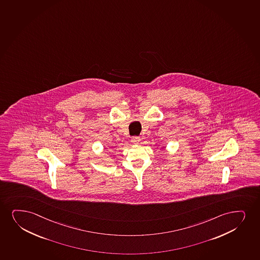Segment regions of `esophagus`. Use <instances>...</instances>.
I'll use <instances>...</instances> for the list:
<instances>
[{
  "label": "esophagus",
  "instance_id": "1",
  "mask_svg": "<svg viewBox=\"0 0 260 260\" xmlns=\"http://www.w3.org/2000/svg\"><path fill=\"white\" fill-rule=\"evenodd\" d=\"M140 142V138L139 137H133L132 138V143L133 144H137Z\"/></svg>",
  "mask_w": 260,
  "mask_h": 260
}]
</instances>
